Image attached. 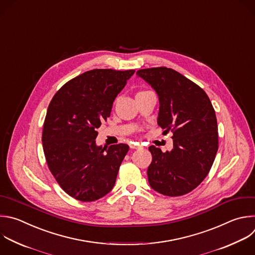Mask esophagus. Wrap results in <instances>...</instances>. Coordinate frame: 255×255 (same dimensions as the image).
Masks as SVG:
<instances>
[{
    "instance_id": "1",
    "label": "esophagus",
    "mask_w": 255,
    "mask_h": 255,
    "mask_svg": "<svg viewBox=\"0 0 255 255\" xmlns=\"http://www.w3.org/2000/svg\"><path fill=\"white\" fill-rule=\"evenodd\" d=\"M130 148L131 149H140L141 148V145L140 144H138V143H135V142H132V143H130Z\"/></svg>"
}]
</instances>
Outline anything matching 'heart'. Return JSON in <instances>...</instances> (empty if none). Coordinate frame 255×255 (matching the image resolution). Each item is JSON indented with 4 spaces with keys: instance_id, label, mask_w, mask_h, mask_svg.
<instances>
[{
    "instance_id": "heart-1",
    "label": "heart",
    "mask_w": 255,
    "mask_h": 255,
    "mask_svg": "<svg viewBox=\"0 0 255 255\" xmlns=\"http://www.w3.org/2000/svg\"><path fill=\"white\" fill-rule=\"evenodd\" d=\"M142 92H143V91H142Z\"/></svg>"
}]
</instances>
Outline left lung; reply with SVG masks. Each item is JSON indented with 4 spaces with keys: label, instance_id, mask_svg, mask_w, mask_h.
Here are the masks:
<instances>
[{
    "label": "left lung",
    "instance_id": "8db88e82",
    "mask_svg": "<svg viewBox=\"0 0 255 255\" xmlns=\"http://www.w3.org/2000/svg\"><path fill=\"white\" fill-rule=\"evenodd\" d=\"M137 75L158 94V125L173 133L171 151L149 147L148 182L166 196L187 194L207 176L218 150L214 108L202 88L171 68L141 69Z\"/></svg>",
    "mask_w": 255,
    "mask_h": 255
}]
</instances>
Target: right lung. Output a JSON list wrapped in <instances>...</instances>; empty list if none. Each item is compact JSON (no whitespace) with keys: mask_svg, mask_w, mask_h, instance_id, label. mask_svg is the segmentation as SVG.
<instances>
[{"mask_svg":"<svg viewBox=\"0 0 255 255\" xmlns=\"http://www.w3.org/2000/svg\"><path fill=\"white\" fill-rule=\"evenodd\" d=\"M134 72L87 71L64 84L49 104L42 134L47 165L60 187L77 200H98L116 182L129 146H96V130Z\"/></svg>","mask_w":255,"mask_h":255,"instance_id":"1","label":"right lung"}]
</instances>
